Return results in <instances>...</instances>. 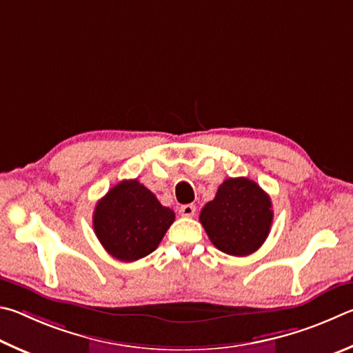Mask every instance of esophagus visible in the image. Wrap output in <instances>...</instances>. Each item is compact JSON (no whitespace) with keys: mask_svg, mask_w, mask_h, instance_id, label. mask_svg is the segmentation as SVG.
<instances>
[{"mask_svg":"<svg viewBox=\"0 0 353 353\" xmlns=\"http://www.w3.org/2000/svg\"><path fill=\"white\" fill-rule=\"evenodd\" d=\"M196 211V208L194 205H186L180 208V214L183 217H194V214Z\"/></svg>","mask_w":353,"mask_h":353,"instance_id":"1","label":"esophagus"}]
</instances>
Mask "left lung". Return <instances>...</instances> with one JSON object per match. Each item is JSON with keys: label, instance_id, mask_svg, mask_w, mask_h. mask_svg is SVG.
<instances>
[{"label": "left lung", "instance_id": "8db88e82", "mask_svg": "<svg viewBox=\"0 0 353 353\" xmlns=\"http://www.w3.org/2000/svg\"><path fill=\"white\" fill-rule=\"evenodd\" d=\"M268 194L248 178H228L215 199L201 209L200 221L215 248L230 256H250L267 240L273 209Z\"/></svg>", "mask_w": 353, "mask_h": 353}]
</instances>
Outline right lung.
Wrapping results in <instances>:
<instances>
[{
	"instance_id": "1",
	"label": "right lung",
	"mask_w": 353,
	"mask_h": 353,
	"mask_svg": "<svg viewBox=\"0 0 353 353\" xmlns=\"http://www.w3.org/2000/svg\"><path fill=\"white\" fill-rule=\"evenodd\" d=\"M175 220L138 180H123L97 201L92 214L94 232L110 256L134 262L158 248Z\"/></svg>"
}]
</instances>
